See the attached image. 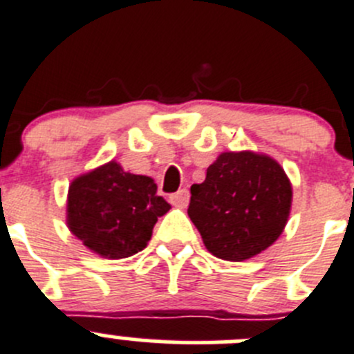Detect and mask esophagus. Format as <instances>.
I'll list each match as a JSON object with an SVG mask.
<instances>
[{"label": "esophagus", "instance_id": "34e87169", "mask_svg": "<svg viewBox=\"0 0 354 354\" xmlns=\"http://www.w3.org/2000/svg\"><path fill=\"white\" fill-rule=\"evenodd\" d=\"M170 203L174 206H178V208H185L189 203V191L187 189H180V191L170 194Z\"/></svg>", "mask_w": 354, "mask_h": 354}]
</instances>
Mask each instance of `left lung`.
Instances as JSON below:
<instances>
[{"label": "left lung", "instance_id": "left-lung-1", "mask_svg": "<svg viewBox=\"0 0 354 354\" xmlns=\"http://www.w3.org/2000/svg\"><path fill=\"white\" fill-rule=\"evenodd\" d=\"M291 182L275 160L254 153H222L191 187L187 215L206 250L243 261L267 250L284 230Z\"/></svg>", "mask_w": 354, "mask_h": 354}]
</instances>
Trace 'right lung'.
<instances>
[{
	"label": "right lung",
	"mask_w": 354,
	"mask_h": 354,
	"mask_svg": "<svg viewBox=\"0 0 354 354\" xmlns=\"http://www.w3.org/2000/svg\"><path fill=\"white\" fill-rule=\"evenodd\" d=\"M156 189L151 177L124 172L115 162L77 177L68 189L70 230L101 257H132L170 209Z\"/></svg>",
	"instance_id": "1"
}]
</instances>
